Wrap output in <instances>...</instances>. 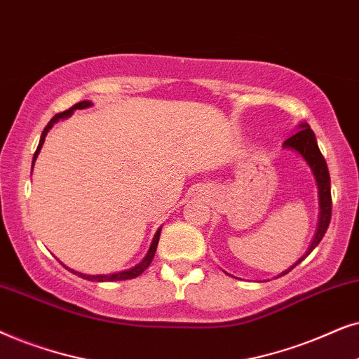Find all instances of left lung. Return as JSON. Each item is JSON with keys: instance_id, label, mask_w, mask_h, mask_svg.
Segmentation results:
<instances>
[{"instance_id": "left-lung-1", "label": "left lung", "mask_w": 359, "mask_h": 359, "mask_svg": "<svg viewBox=\"0 0 359 359\" xmlns=\"http://www.w3.org/2000/svg\"><path fill=\"white\" fill-rule=\"evenodd\" d=\"M299 128L300 130L295 133V135L290 136L289 140H285L283 146H284V149L297 151L313 172L315 182H317V187H318V205H320L318 228H317V233H315L313 241L307 250V252H305V255L300 257V259L295 262L294 266H290L289 269L280 272L277 277L287 274L290 269H294L299 262H302L305 257H307L310 252L315 250V246L322 241L323 235L327 233L330 219H332V192H330V174H328L327 162H325V157L322 156V152H320V149H318L317 140H315L313 131L310 130L309 124L302 123V124H299Z\"/></svg>"}]
</instances>
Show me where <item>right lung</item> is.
<instances>
[{
  "label": "right lung",
  "instance_id": "add662e5",
  "mask_svg": "<svg viewBox=\"0 0 359 359\" xmlns=\"http://www.w3.org/2000/svg\"><path fill=\"white\" fill-rule=\"evenodd\" d=\"M88 107H92V102H88V100H85V102H80V103L74 104V107H72V108L65 109L64 113H57L55 116L52 118L49 123H47V126L44 128V131H42V135H41L39 146H37V149H36V152H34V157H32V167H34V162H36V159H37V156H39L41 147H42V144H44L47 133H49L50 128L54 126V123L59 121V119L69 118L70 114L75 111V109H83V108H88ZM161 229H162V228H159V229H157V231H156L154 240H152L151 248H149V251H147V255H146L144 259H142V261L140 262V264H136L135 267H131V269H126V271H121V272H113V274H98V276H92V274H82V272H76V271H74V269H69V267H67V266H64V267H67V269H69L70 272H74V274H76L79 277H82V279L93 280V283H113V280L135 279V277L141 276L142 272H144V271L147 269V267H149L152 259H154V255H156V250H157V243H159V236H161Z\"/></svg>",
  "mask_w": 359,
  "mask_h": 359
}]
</instances>
